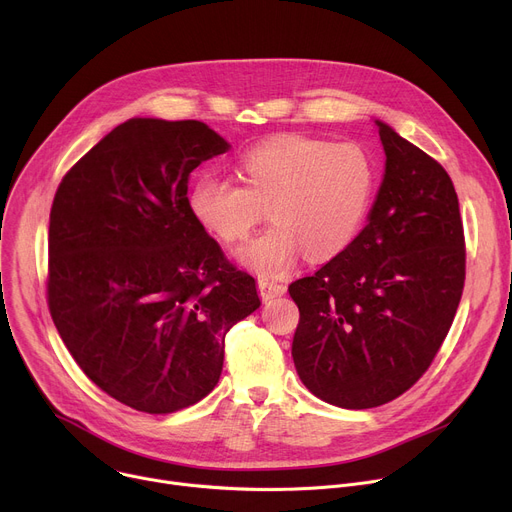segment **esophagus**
Wrapping results in <instances>:
<instances>
[{
  "mask_svg": "<svg viewBox=\"0 0 512 512\" xmlns=\"http://www.w3.org/2000/svg\"><path fill=\"white\" fill-rule=\"evenodd\" d=\"M258 289H260L262 299H274V297H281L287 293V285L283 281H274V279H266V277L258 279Z\"/></svg>",
  "mask_w": 512,
  "mask_h": 512,
  "instance_id": "obj_1",
  "label": "esophagus"
}]
</instances>
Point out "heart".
Listing matches in <instances>:
<instances>
[{
    "label": "heart",
    "mask_w": 512,
    "mask_h": 512,
    "mask_svg": "<svg viewBox=\"0 0 512 512\" xmlns=\"http://www.w3.org/2000/svg\"><path fill=\"white\" fill-rule=\"evenodd\" d=\"M244 184L217 174L194 180L192 217L223 244L242 242L268 215L272 225L238 250L260 274L289 270L303 250L313 260L340 254L369 213L375 164L357 143L281 135L248 149L238 164Z\"/></svg>",
    "instance_id": "b5f03b06"
}]
</instances>
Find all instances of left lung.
Here are the masks:
<instances>
[{"label": "left lung", "instance_id": "left-lung-1", "mask_svg": "<svg viewBox=\"0 0 512 512\" xmlns=\"http://www.w3.org/2000/svg\"><path fill=\"white\" fill-rule=\"evenodd\" d=\"M385 172L365 229L313 277L299 307L293 363L313 396L346 410L396 400L430 367L463 293L465 242L449 174L375 121Z\"/></svg>", "mask_w": 512, "mask_h": 512}]
</instances>
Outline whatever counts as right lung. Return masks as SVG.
<instances>
[{"label":"right lung","mask_w":512,"mask_h":512,"mask_svg":"<svg viewBox=\"0 0 512 512\" xmlns=\"http://www.w3.org/2000/svg\"><path fill=\"white\" fill-rule=\"evenodd\" d=\"M229 143L201 121L129 119L57 188L49 309L80 369L114 400L170 414L203 400L227 332L260 307L188 207V176Z\"/></svg>","instance_id":"1"}]
</instances>
